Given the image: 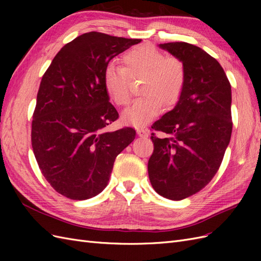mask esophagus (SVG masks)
I'll list each match as a JSON object with an SVG mask.
<instances>
[{
  "mask_svg": "<svg viewBox=\"0 0 261 261\" xmlns=\"http://www.w3.org/2000/svg\"><path fill=\"white\" fill-rule=\"evenodd\" d=\"M136 130H137L138 136H140V137H148V135H149V132L146 127H137Z\"/></svg>",
  "mask_w": 261,
  "mask_h": 261,
  "instance_id": "34e87169",
  "label": "esophagus"
}]
</instances>
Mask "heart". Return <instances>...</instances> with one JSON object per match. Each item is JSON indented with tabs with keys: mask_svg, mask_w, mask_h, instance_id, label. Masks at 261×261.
<instances>
[{
	"mask_svg": "<svg viewBox=\"0 0 261 261\" xmlns=\"http://www.w3.org/2000/svg\"><path fill=\"white\" fill-rule=\"evenodd\" d=\"M124 67L109 65L103 73L105 89L114 103L125 107L130 100L129 78L143 77L140 93L123 114V121L134 126L146 125L179 99L185 84L184 65L178 59L167 58L150 44H141L123 55Z\"/></svg>",
	"mask_w": 261,
	"mask_h": 261,
	"instance_id": "obj_1",
	"label": "heart"
}]
</instances>
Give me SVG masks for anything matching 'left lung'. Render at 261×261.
<instances>
[{
    "label": "left lung",
    "mask_w": 261,
    "mask_h": 261,
    "mask_svg": "<svg viewBox=\"0 0 261 261\" xmlns=\"http://www.w3.org/2000/svg\"><path fill=\"white\" fill-rule=\"evenodd\" d=\"M184 65L185 84L174 109L154 122V149L148 174L164 198L181 200L198 193L218 172L232 134L231 85L219 62L187 42L159 44Z\"/></svg>",
    "instance_id": "left-lung-1"
}]
</instances>
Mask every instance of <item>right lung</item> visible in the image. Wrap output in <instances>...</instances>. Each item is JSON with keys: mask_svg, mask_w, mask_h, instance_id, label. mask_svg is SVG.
<instances>
[{"mask_svg": "<svg viewBox=\"0 0 261 261\" xmlns=\"http://www.w3.org/2000/svg\"><path fill=\"white\" fill-rule=\"evenodd\" d=\"M140 39L84 34L55 55L42 76L31 124L40 171L59 194L85 200L107 187L117 154L135 139L124 127L106 129L118 113L103 86L109 62Z\"/></svg>", "mask_w": 261, "mask_h": 261, "instance_id": "1", "label": "right lung"}]
</instances>
